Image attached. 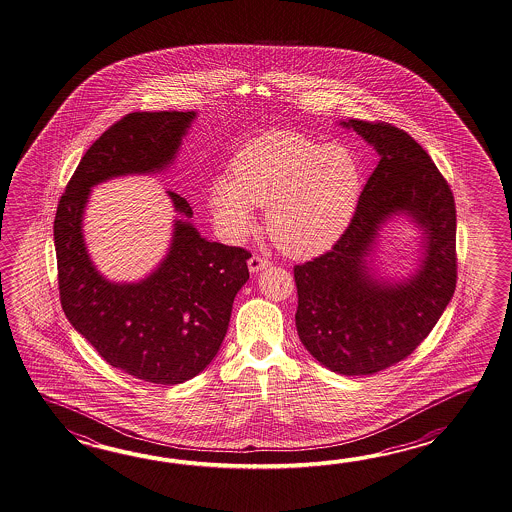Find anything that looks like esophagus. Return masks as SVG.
<instances>
[{"label": "esophagus", "instance_id": "34e87169", "mask_svg": "<svg viewBox=\"0 0 512 512\" xmlns=\"http://www.w3.org/2000/svg\"><path fill=\"white\" fill-rule=\"evenodd\" d=\"M269 265H271V261L265 260V258H261V256H252L251 260H249V271H251L252 274H256V272L267 269Z\"/></svg>", "mask_w": 512, "mask_h": 512}]
</instances>
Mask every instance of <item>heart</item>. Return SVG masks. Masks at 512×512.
<instances>
[{
  "mask_svg": "<svg viewBox=\"0 0 512 512\" xmlns=\"http://www.w3.org/2000/svg\"><path fill=\"white\" fill-rule=\"evenodd\" d=\"M355 155L294 131H269L247 142L219 175L208 208L221 238L240 243L256 229L254 207L267 210L274 245L293 258L329 251L348 229L360 196Z\"/></svg>",
  "mask_w": 512,
  "mask_h": 512,
  "instance_id": "1",
  "label": "heart"
}]
</instances>
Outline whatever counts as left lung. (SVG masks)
<instances>
[{"instance_id":"left-lung-1","label":"left lung","mask_w":512,"mask_h":512,"mask_svg":"<svg viewBox=\"0 0 512 512\" xmlns=\"http://www.w3.org/2000/svg\"><path fill=\"white\" fill-rule=\"evenodd\" d=\"M379 153L355 216L331 251L294 267L296 331L327 370L373 375L406 359L428 337L456 289V205L430 155L384 122H338ZM408 218L420 230V260L386 277L376 252L383 227Z\"/></svg>"}]
</instances>
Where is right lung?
Segmentation results:
<instances>
[{"label": "right lung", "mask_w": 512, "mask_h": 512, "mask_svg": "<svg viewBox=\"0 0 512 512\" xmlns=\"http://www.w3.org/2000/svg\"><path fill=\"white\" fill-rule=\"evenodd\" d=\"M196 111L130 113L89 146L58 203L55 247L60 300L71 326L109 366L153 384L190 381L218 355L251 254L199 234L185 197L174 205L163 260L137 282L98 271L84 240L91 188L126 175L166 172Z\"/></svg>", "instance_id": "1"}]
</instances>
